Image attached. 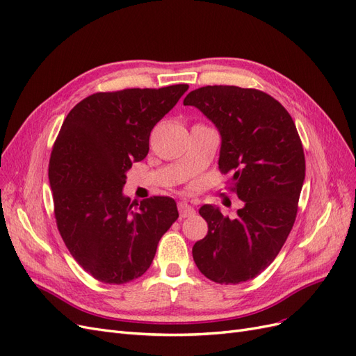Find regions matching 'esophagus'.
<instances>
[{
	"label": "esophagus",
	"instance_id": "obj_1",
	"mask_svg": "<svg viewBox=\"0 0 356 356\" xmlns=\"http://www.w3.org/2000/svg\"><path fill=\"white\" fill-rule=\"evenodd\" d=\"M178 211H179V215H181V218H187V217H193V215L196 213V211H195V208L191 207L190 203H187V202H179L178 203Z\"/></svg>",
	"mask_w": 356,
	"mask_h": 356
}]
</instances>
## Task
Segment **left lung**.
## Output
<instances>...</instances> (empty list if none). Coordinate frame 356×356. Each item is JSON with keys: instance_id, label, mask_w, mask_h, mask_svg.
Wrapping results in <instances>:
<instances>
[{"instance_id": "1", "label": "left lung", "mask_w": 356, "mask_h": 356, "mask_svg": "<svg viewBox=\"0 0 356 356\" xmlns=\"http://www.w3.org/2000/svg\"><path fill=\"white\" fill-rule=\"evenodd\" d=\"M184 105L218 129L220 170L233 172L232 190L243 202L234 218L203 204L208 234L193 246V260L213 282H246L272 264L296 221L306 174L297 127L281 104L257 89L204 86Z\"/></svg>"}]
</instances>
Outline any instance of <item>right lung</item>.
I'll return each mask as SVG.
<instances>
[{
	"label": "right lung",
	"mask_w": 356,
	"mask_h": 356,
	"mask_svg": "<svg viewBox=\"0 0 356 356\" xmlns=\"http://www.w3.org/2000/svg\"><path fill=\"white\" fill-rule=\"evenodd\" d=\"M187 89L174 84L93 93L63 120L49 163L56 224L75 261L101 282L143 276L178 218L172 197L134 204L123 187L132 163L148 154L153 127Z\"/></svg>",
	"instance_id": "right-lung-1"
}]
</instances>
